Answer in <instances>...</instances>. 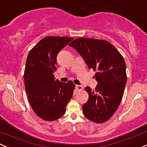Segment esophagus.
<instances>
[{
  "label": "esophagus",
  "instance_id": "obj_1",
  "mask_svg": "<svg viewBox=\"0 0 147 147\" xmlns=\"http://www.w3.org/2000/svg\"><path fill=\"white\" fill-rule=\"evenodd\" d=\"M82 88H83V87H82V85H76V86H75V90H76L77 91H82Z\"/></svg>",
  "mask_w": 147,
  "mask_h": 147
}]
</instances>
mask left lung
I'll return each instance as SVG.
<instances>
[{"label": "left lung", "instance_id": "obj_1", "mask_svg": "<svg viewBox=\"0 0 147 147\" xmlns=\"http://www.w3.org/2000/svg\"><path fill=\"white\" fill-rule=\"evenodd\" d=\"M83 58L88 68L96 72L95 90L86 87L88 100L82 109L85 117L95 123H103L119 107L126 84V67L123 56L106 40L77 38L69 45Z\"/></svg>", "mask_w": 147, "mask_h": 147}]
</instances>
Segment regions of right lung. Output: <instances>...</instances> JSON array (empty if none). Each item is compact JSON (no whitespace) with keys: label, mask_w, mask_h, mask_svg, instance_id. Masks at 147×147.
<instances>
[{"label":"right lung","mask_w":147,"mask_h":147,"mask_svg":"<svg viewBox=\"0 0 147 147\" xmlns=\"http://www.w3.org/2000/svg\"><path fill=\"white\" fill-rule=\"evenodd\" d=\"M73 38L48 36L28 53L24 71L26 94L35 114L45 121L61 118L73 95L72 82L55 80L58 54Z\"/></svg>","instance_id":"add662e5"}]
</instances>
